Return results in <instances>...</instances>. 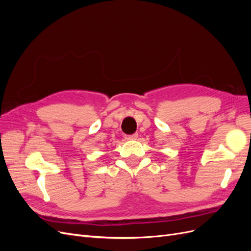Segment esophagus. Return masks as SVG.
Here are the masks:
<instances>
[{
  "mask_svg": "<svg viewBox=\"0 0 251 251\" xmlns=\"http://www.w3.org/2000/svg\"><path fill=\"white\" fill-rule=\"evenodd\" d=\"M137 137H138V134L137 133H134L132 135H126V140H136V139H137Z\"/></svg>",
  "mask_w": 251,
  "mask_h": 251,
  "instance_id": "esophagus-1",
  "label": "esophagus"
}]
</instances>
